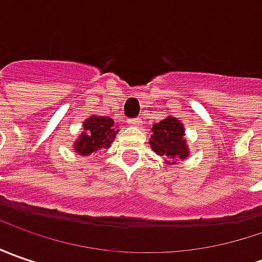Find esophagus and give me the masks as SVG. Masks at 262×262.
<instances>
[{
	"instance_id": "esophagus-1",
	"label": "esophagus",
	"mask_w": 262,
	"mask_h": 262,
	"mask_svg": "<svg viewBox=\"0 0 262 262\" xmlns=\"http://www.w3.org/2000/svg\"><path fill=\"white\" fill-rule=\"evenodd\" d=\"M128 124L133 126L140 125V124H141V119H140V118H129V119H128Z\"/></svg>"
}]
</instances>
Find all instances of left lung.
I'll use <instances>...</instances> for the list:
<instances>
[{
    "instance_id": "left-lung-1",
    "label": "left lung",
    "mask_w": 262,
    "mask_h": 262,
    "mask_svg": "<svg viewBox=\"0 0 262 262\" xmlns=\"http://www.w3.org/2000/svg\"><path fill=\"white\" fill-rule=\"evenodd\" d=\"M150 146L159 156L172 157V159H185L188 156L185 140H184V126L173 118L167 116L151 128Z\"/></svg>"
}]
</instances>
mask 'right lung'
I'll return each mask as SVG.
<instances>
[{"label": "right lung", "mask_w": 262, "mask_h": 262, "mask_svg": "<svg viewBox=\"0 0 262 262\" xmlns=\"http://www.w3.org/2000/svg\"><path fill=\"white\" fill-rule=\"evenodd\" d=\"M114 119L107 116H90L84 121V133L76 143V151L81 156H87L99 148H107L115 140L118 129H115Z\"/></svg>", "instance_id": "1"}]
</instances>
